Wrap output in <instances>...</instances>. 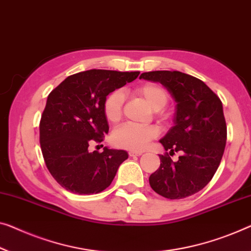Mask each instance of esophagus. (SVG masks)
Returning <instances> with one entry per match:
<instances>
[{"mask_svg":"<svg viewBox=\"0 0 251 251\" xmlns=\"http://www.w3.org/2000/svg\"><path fill=\"white\" fill-rule=\"evenodd\" d=\"M128 155L129 156H140V155H142V152H133V151H130V152H128Z\"/></svg>","mask_w":251,"mask_h":251,"instance_id":"esophagus-1","label":"esophagus"}]
</instances>
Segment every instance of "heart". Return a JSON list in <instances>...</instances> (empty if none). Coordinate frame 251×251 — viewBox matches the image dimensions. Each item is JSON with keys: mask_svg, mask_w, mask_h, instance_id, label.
Instances as JSON below:
<instances>
[{"mask_svg": "<svg viewBox=\"0 0 251 251\" xmlns=\"http://www.w3.org/2000/svg\"><path fill=\"white\" fill-rule=\"evenodd\" d=\"M135 93L145 100L153 110H161L167 106L168 93L162 87L155 83H145L135 89ZM124 93L121 90L110 92L103 100V114L108 122L117 123L123 116ZM161 116V115H160ZM159 130L155 126H135L125 124L116 128L111 135L114 145L129 151H142L150 142L158 137Z\"/></svg>", "mask_w": 251, "mask_h": 251, "instance_id": "b5f03b06", "label": "heart"}]
</instances>
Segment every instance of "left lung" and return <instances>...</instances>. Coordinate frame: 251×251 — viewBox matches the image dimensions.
<instances>
[{"label":"left lung","mask_w":251,"mask_h":251,"mask_svg":"<svg viewBox=\"0 0 251 251\" xmlns=\"http://www.w3.org/2000/svg\"><path fill=\"white\" fill-rule=\"evenodd\" d=\"M140 78L160 82L177 102L175 126L160 143L168 152L159 169L150 176L151 188L169 200L192 196L204 188L216 173L226 143L222 101L203 81L179 71H152Z\"/></svg>","instance_id":"obj_1"}]
</instances>
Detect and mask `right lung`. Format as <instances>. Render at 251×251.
<instances>
[{"mask_svg": "<svg viewBox=\"0 0 251 251\" xmlns=\"http://www.w3.org/2000/svg\"><path fill=\"white\" fill-rule=\"evenodd\" d=\"M140 72L89 70L67 76L48 95L39 124V142L47 169L69 192L98 194L111 184L128 158L123 150L89 152L108 133L103 100Z\"/></svg>", "mask_w": 251, "mask_h": 251, "instance_id": "obj_1", "label": "right lung"}]
</instances>
